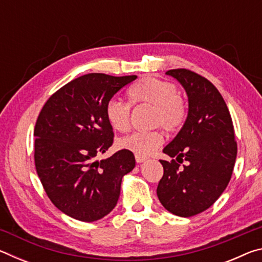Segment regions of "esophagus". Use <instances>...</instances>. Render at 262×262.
<instances>
[{
	"instance_id": "esophagus-1",
	"label": "esophagus",
	"mask_w": 262,
	"mask_h": 262,
	"mask_svg": "<svg viewBox=\"0 0 262 262\" xmlns=\"http://www.w3.org/2000/svg\"><path fill=\"white\" fill-rule=\"evenodd\" d=\"M135 159H136L137 163H143V162L147 161V158H145V157H143V156H137V155L135 156Z\"/></svg>"
}]
</instances>
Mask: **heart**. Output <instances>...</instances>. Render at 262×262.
I'll return each mask as SVG.
<instances>
[{
    "label": "heart",
    "instance_id": "obj_1",
    "mask_svg": "<svg viewBox=\"0 0 262 262\" xmlns=\"http://www.w3.org/2000/svg\"><path fill=\"white\" fill-rule=\"evenodd\" d=\"M134 103L148 104L155 107L152 123L167 132H174L183 125L186 111L174 84L157 77L142 79L129 91ZM106 119L117 132H125L129 127L130 105L118 99H111L105 107ZM163 143L159 130L134 132L120 141V147L137 156H148Z\"/></svg>",
    "mask_w": 262,
    "mask_h": 262
}]
</instances>
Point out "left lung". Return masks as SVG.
<instances>
[{"instance_id": "1", "label": "left lung", "mask_w": 262, "mask_h": 262, "mask_svg": "<svg viewBox=\"0 0 262 262\" xmlns=\"http://www.w3.org/2000/svg\"><path fill=\"white\" fill-rule=\"evenodd\" d=\"M178 81L188 98V113L178 134L163 149L171 162L164 168L157 196L166 210L180 217L200 214L227 188L237 157L231 115L219 90L187 69L165 73ZM184 160L186 165L179 169Z\"/></svg>"}]
</instances>
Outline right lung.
Listing matches in <instances>:
<instances>
[{
  "label": "right lung",
  "mask_w": 262,
  "mask_h": 262,
  "mask_svg": "<svg viewBox=\"0 0 262 262\" xmlns=\"http://www.w3.org/2000/svg\"><path fill=\"white\" fill-rule=\"evenodd\" d=\"M136 75L86 74L57 90L43 105L34 127V163L45 192L57 209L77 221L110 214L120 196L123 176L135 167L122 149L101 161L113 143L106 119L108 100Z\"/></svg>",
  "instance_id": "add662e5"
}]
</instances>
